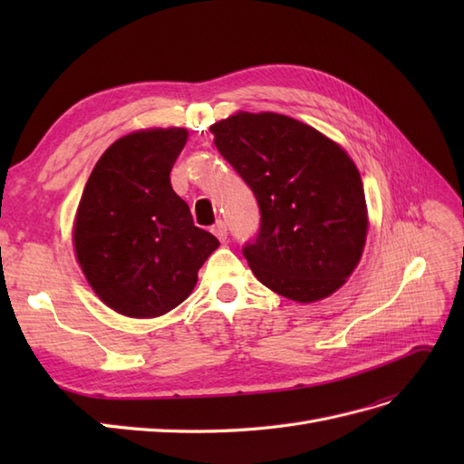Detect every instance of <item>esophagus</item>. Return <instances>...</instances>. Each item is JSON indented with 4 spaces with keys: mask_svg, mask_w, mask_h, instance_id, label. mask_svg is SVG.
Returning a JSON list of instances; mask_svg holds the SVG:
<instances>
[{
    "mask_svg": "<svg viewBox=\"0 0 464 464\" xmlns=\"http://www.w3.org/2000/svg\"><path fill=\"white\" fill-rule=\"evenodd\" d=\"M210 232H213L220 242L227 240V236H228V228H227V224H224V220H217L213 224V228H210Z\"/></svg>",
    "mask_w": 464,
    "mask_h": 464,
    "instance_id": "esophagus-1",
    "label": "esophagus"
}]
</instances>
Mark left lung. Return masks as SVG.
<instances>
[{
    "instance_id": "8db88e82",
    "label": "left lung",
    "mask_w": 464,
    "mask_h": 464,
    "mask_svg": "<svg viewBox=\"0 0 464 464\" xmlns=\"http://www.w3.org/2000/svg\"><path fill=\"white\" fill-rule=\"evenodd\" d=\"M210 133L259 205V230L242 246L259 283L296 302L343 286L368 232L362 178L348 154L273 111H240L210 125Z\"/></svg>"
}]
</instances>
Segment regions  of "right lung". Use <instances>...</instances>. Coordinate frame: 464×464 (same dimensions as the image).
I'll return each mask as SVG.
<instances>
[{
	"mask_svg": "<svg viewBox=\"0 0 464 464\" xmlns=\"http://www.w3.org/2000/svg\"><path fill=\"white\" fill-rule=\"evenodd\" d=\"M188 141L181 128L125 135L92 168L77 208L73 242L82 273L108 307L159 317L184 302L218 247L193 224L170 170Z\"/></svg>",
	"mask_w": 464,
	"mask_h": 464,
	"instance_id": "add662e5",
	"label": "right lung"
}]
</instances>
